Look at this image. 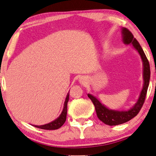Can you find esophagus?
<instances>
[{"mask_svg": "<svg viewBox=\"0 0 156 156\" xmlns=\"http://www.w3.org/2000/svg\"><path fill=\"white\" fill-rule=\"evenodd\" d=\"M83 80H84V79H83V82H82V83H83Z\"/></svg>", "mask_w": 156, "mask_h": 156, "instance_id": "obj_1", "label": "esophagus"}]
</instances>
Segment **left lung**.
Segmentation results:
<instances>
[{"label": "left lung", "mask_w": 156, "mask_h": 156, "mask_svg": "<svg viewBox=\"0 0 156 156\" xmlns=\"http://www.w3.org/2000/svg\"><path fill=\"white\" fill-rule=\"evenodd\" d=\"M122 36H123V41L126 45L132 44L134 48L140 54L141 59L143 61V87L141 90L140 96L133 108L128 111H115V110H110L103 105L96 98L91 94H88L89 98L91 100L93 105L95 106V111L98 118L99 120L103 122L105 124L108 126H117L120 124H123L126 122L129 121L135 116L138 115L139 111L142 108L143 103L146 99L147 90L149 86L151 77L150 65H149L148 60L147 58L146 54L139 44L138 41L134 38L132 33L126 28H122Z\"/></svg>", "instance_id": "left-lung-1"}]
</instances>
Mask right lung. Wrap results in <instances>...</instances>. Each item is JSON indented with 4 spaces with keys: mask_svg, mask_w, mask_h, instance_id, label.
<instances>
[{
    "mask_svg": "<svg viewBox=\"0 0 156 156\" xmlns=\"http://www.w3.org/2000/svg\"><path fill=\"white\" fill-rule=\"evenodd\" d=\"M68 100H69V93H68L67 96H66L65 103H64V106L63 111L58 118L57 119H55L53 121L51 122V123L45 124L43 126H33L35 127L41 128V129L43 130H56L58 129L61 127L65 123L66 120V115H67V104L68 102Z\"/></svg>",
    "mask_w": 156,
    "mask_h": 156,
    "instance_id": "right-lung-1",
    "label": "right lung"
}]
</instances>
